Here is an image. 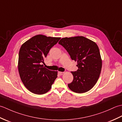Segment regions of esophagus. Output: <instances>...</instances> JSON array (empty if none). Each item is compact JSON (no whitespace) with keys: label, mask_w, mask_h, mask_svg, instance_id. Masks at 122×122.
I'll return each instance as SVG.
<instances>
[{"label":"esophagus","mask_w":122,"mask_h":122,"mask_svg":"<svg viewBox=\"0 0 122 122\" xmlns=\"http://www.w3.org/2000/svg\"><path fill=\"white\" fill-rule=\"evenodd\" d=\"M64 73V72H59V74L60 75H62V74H63Z\"/></svg>","instance_id":"obj_1"}]
</instances>
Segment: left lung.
<instances>
[{"mask_svg":"<svg viewBox=\"0 0 122 122\" xmlns=\"http://www.w3.org/2000/svg\"><path fill=\"white\" fill-rule=\"evenodd\" d=\"M68 52L72 60L76 61L78 69L71 72L73 80L69 89L77 93L87 92L94 86L102 69V59L97 45L83 36L63 38L59 42Z\"/></svg>","mask_w":122,"mask_h":122,"instance_id":"obj_1","label":"left lung"}]
</instances>
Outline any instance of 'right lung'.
I'll list each match as a JSON object with an SVG mask.
<instances>
[{
  "label": "right lung",
  "mask_w": 122,
  "mask_h": 122,
  "mask_svg": "<svg viewBox=\"0 0 122 122\" xmlns=\"http://www.w3.org/2000/svg\"><path fill=\"white\" fill-rule=\"evenodd\" d=\"M61 38L39 35L21 46L19 52L18 71L27 89L33 93L43 94L51 89L58 72L45 68L44 59Z\"/></svg>",
  "instance_id": "1"
}]
</instances>
